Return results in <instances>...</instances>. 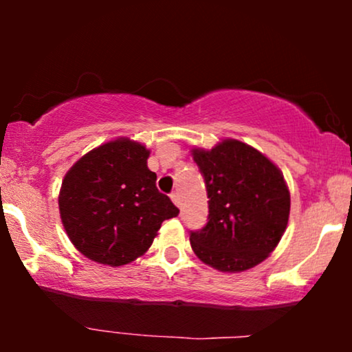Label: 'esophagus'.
<instances>
[{"label": "esophagus", "mask_w": 352, "mask_h": 352, "mask_svg": "<svg viewBox=\"0 0 352 352\" xmlns=\"http://www.w3.org/2000/svg\"><path fill=\"white\" fill-rule=\"evenodd\" d=\"M171 200H173V204H175L176 206H181V199H179V194H177V192H173Z\"/></svg>", "instance_id": "34e87169"}]
</instances>
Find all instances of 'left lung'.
Wrapping results in <instances>:
<instances>
[{
	"label": "left lung",
	"mask_w": 352,
	"mask_h": 352,
	"mask_svg": "<svg viewBox=\"0 0 352 352\" xmlns=\"http://www.w3.org/2000/svg\"><path fill=\"white\" fill-rule=\"evenodd\" d=\"M208 194V223L192 230L194 253L221 272H242L264 261L280 242L290 216L282 171L237 139L211 151L192 148Z\"/></svg>",
	"instance_id": "left-lung-1"
}]
</instances>
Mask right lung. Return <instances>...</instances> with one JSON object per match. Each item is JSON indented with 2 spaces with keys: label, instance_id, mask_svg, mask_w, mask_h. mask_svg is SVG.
<instances>
[{
  "label": "right lung",
  "instance_id": "1",
  "mask_svg": "<svg viewBox=\"0 0 352 352\" xmlns=\"http://www.w3.org/2000/svg\"><path fill=\"white\" fill-rule=\"evenodd\" d=\"M146 146L120 138L93 148L67 171L59 211L70 242L91 261L117 267L151 248L179 210L157 189Z\"/></svg>",
  "mask_w": 352,
  "mask_h": 352
}]
</instances>
